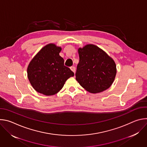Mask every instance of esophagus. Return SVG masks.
<instances>
[{
	"instance_id": "34e87169",
	"label": "esophagus",
	"mask_w": 147,
	"mask_h": 147,
	"mask_svg": "<svg viewBox=\"0 0 147 147\" xmlns=\"http://www.w3.org/2000/svg\"><path fill=\"white\" fill-rule=\"evenodd\" d=\"M70 69H71V70L73 72H74V73H75V72H76V67H75L74 66H71V67H70Z\"/></svg>"
}]
</instances>
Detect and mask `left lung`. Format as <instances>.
<instances>
[{
	"mask_svg": "<svg viewBox=\"0 0 147 147\" xmlns=\"http://www.w3.org/2000/svg\"><path fill=\"white\" fill-rule=\"evenodd\" d=\"M80 61L76 79L90 93L96 94L108 89L116 75V65L105 52L93 44L78 49Z\"/></svg>",
	"mask_w": 147,
	"mask_h": 147,
	"instance_id": "left-lung-1",
	"label": "left lung"
}]
</instances>
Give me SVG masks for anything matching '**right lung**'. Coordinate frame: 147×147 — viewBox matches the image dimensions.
Instances as JSON below:
<instances>
[{
  "label": "right lung",
  "instance_id": "right-lung-1",
  "mask_svg": "<svg viewBox=\"0 0 147 147\" xmlns=\"http://www.w3.org/2000/svg\"><path fill=\"white\" fill-rule=\"evenodd\" d=\"M61 48L49 44L42 48L30 62L27 76L38 92L47 96L57 94L74 73L64 65L59 53Z\"/></svg>",
  "mask_w": 147,
  "mask_h": 147
}]
</instances>
